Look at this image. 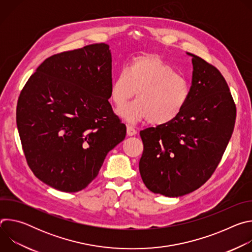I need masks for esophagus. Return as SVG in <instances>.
Instances as JSON below:
<instances>
[{"instance_id":"obj_1","label":"esophagus","mask_w":252,"mask_h":252,"mask_svg":"<svg viewBox=\"0 0 252 252\" xmlns=\"http://www.w3.org/2000/svg\"><path fill=\"white\" fill-rule=\"evenodd\" d=\"M126 133H127V135L131 136V135H134V134L136 133V130H135V128H134L132 126L128 125V126H126Z\"/></svg>"}]
</instances>
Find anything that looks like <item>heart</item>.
Returning <instances> with one entry per match:
<instances>
[{"label": "heart", "instance_id": "b5f03b06", "mask_svg": "<svg viewBox=\"0 0 252 252\" xmlns=\"http://www.w3.org/2000/svg\"><path fill=\"white\" fill-rule=\"evenodd\" d=\"M135 92L137 99L120 109V116L128 122L148 120L153 126H163L175 120L190 96L189 82L157 55L133 58L111 84V98L118 107Z\"/></svg>", "mask_w": 252, "mask_h": 252}]
</instances>
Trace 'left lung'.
<instances>
[{"mask_svg": "<svg viewBox=\"0 0 252 252\" xmlns=\"http://www.w3.org/2000/svg\"><path fill=\"white\" fill-rule=\"evenodd\" d=\"M192 57L190 96L172 122L140 130L139 172L155 193L169 197L203 186L220 164L232 135L236 106L220 71Z\"/></svg>", "mask_w": 252, "mask_h": 252, "instance_id": "obj_1", "label": "left lung"}]
</instances>
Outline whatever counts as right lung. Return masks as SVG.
I'll list each match as a JSON object with an SVG mask.
<instances>
[{"label": "right lung", "instance_id": "1", "mask_svg": "<svg viewBox=\"0 0 252 252\" xmlns=\"http://www.w3.org/2000/svg\"><path fill=\"white\" fill-rule=\"evenodd\" d=\"M112 55L103 43L56 54L29 78L17 126L29 167L64 192L86 189L126 126L109 101Z\"/></svg>", "mask_w": 252, "mask_h": 252}]
</instances>
